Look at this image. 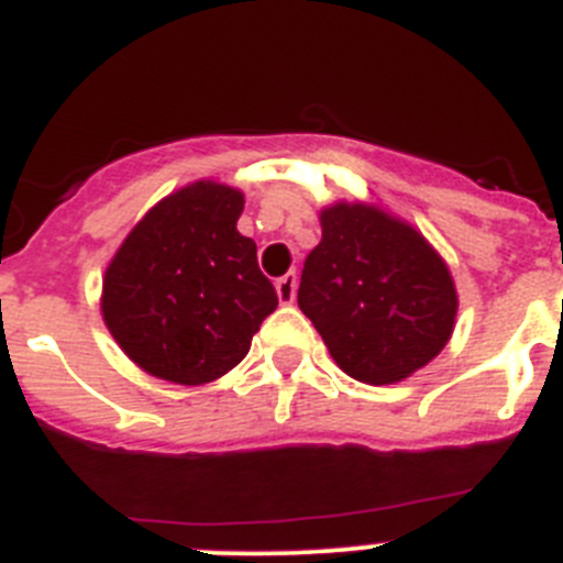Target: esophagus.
Instances as JSON below:
<instances>
[{
    "label": "esophagus",
    "instance_id": "34e87169",
    "mask_svg": "<svg viewBox=\"0 0 563 563\" xmlns=\"http://www.w3.org/2000/svg\"><path fill=\"white\" fill-rule=\"evenodd\" d=\"M296 285H298L296 273H287V276L278 278L276 292H278V301H282V305H292V301H296Z\"/></svg>",
    "mask_w": 563,
    "mask_h": 563
}]
</instances>
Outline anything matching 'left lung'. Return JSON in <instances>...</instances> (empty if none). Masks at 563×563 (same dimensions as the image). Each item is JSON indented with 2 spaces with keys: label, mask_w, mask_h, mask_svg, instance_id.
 Segmentation results:
<instances>
[{
  "label": "left lung",
  "mask_w": 563,
  "mask_h": 563,
  "mask_svg": "<svg viewBox=\"0 0 563 563\" xmlns=\"http://www.w3.org/2000/svg\"><path fill=\"white\" fill-rule=\"evenodd\" d=\"M298 307L350 377L372 386L409 377L454 330L451 273L415 228L366 206L321 213Z\"/></svg>",
  "instance_id": "left-lung-1"
}]
</instances>
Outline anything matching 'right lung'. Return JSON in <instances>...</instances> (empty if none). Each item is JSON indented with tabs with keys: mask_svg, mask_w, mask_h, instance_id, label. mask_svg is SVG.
<instances>
[{
	"mask_svg": "<svg viewBox=\"0 0 563 563\" xmlns=\"http://www.w3.org/2000/svg\"><path fill=\"white\" fill-rule=\"evenodd\" d=\"M242 194L194 183L129 233L103 278V321L148 375L200 386L233 369L278 307L256 242L236 231Z\"/></svg>",
	"mask_w": 563,
	"mask_h": 563,
	"instance_id": "1",
	"label": "right lung"
}]
</instances>
